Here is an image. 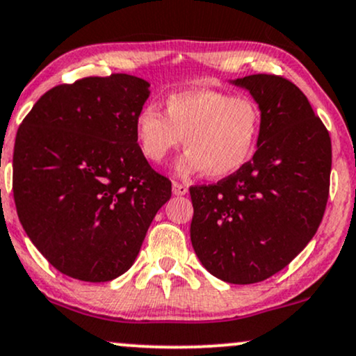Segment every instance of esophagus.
<instances>
[{
    "mask_svg": "<svg viewBox=\"0 0 356 356\" xmlns=\"http://www.w3.org/2000/svg\"><path fill=\"white\" fill-rule=\"evenodd\" d=\"M187 186L186 184H181V182H172V192L175 195H186L187 194Z\"/></svg>",
    "mask_w": 356,
    "mask_h": 356,
    "instance_id": "esophagus-1",
    "label": "esophagus"
}]
</instances>
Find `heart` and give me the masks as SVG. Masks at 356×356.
<instances>
[{"instance_id":"1","label":"heart","mask_w":356,"mask_h":356,"mask_svg":"<svg viewBox=\"0 0 356 356\" xmlns=\"http://www.w3.org/2000/svg\"><path fill=\"white\" fill-rule=\"evenodd\" d=\"M136 139L145 159L159 164L182 144L175 169L224 179L254 157L262 109L252 96L217 89H186L165 97L164 113L145 104L136 115Z\"/></svg>"}]
</instances>
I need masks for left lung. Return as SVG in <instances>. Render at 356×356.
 <instances>
[{"label": "left lung", "instance_id": "8db88e82", "mask_svg": "<svg viewBox=\"0 0 356 356\" xmlns=\"http://www.w3.org/2000/svg\"><path fill=\"white\" fill-rule=\"evenodd\" d=\"M232 84L262 109L257 151L238 172L191 187V242L213 277L247 285L285 268L315 235L328 200L332 140L289 79L252 74Z\"/></svg>", "mask_w": 356, "mask_h": 356}]
</instances>
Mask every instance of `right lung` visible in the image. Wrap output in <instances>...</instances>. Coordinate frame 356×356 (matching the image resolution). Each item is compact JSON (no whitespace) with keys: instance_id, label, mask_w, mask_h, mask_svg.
<instances>
[{"instance_id":"1","label":"right lung","mask_w":356,"mask_h":356,"mask_svg":"<svg viewBox=\"0 0 356 356\" xmlns=\"http://www.w3.org/2000/svg\"><path fill=\"white\" fill-rule=\"evenodd\" d=\"M147 81L84 78L49 89L21 122L13 194L29 241L56 270L109 282L129 270L172 184L136 139Z\"/></svg>"}]
</instances>
